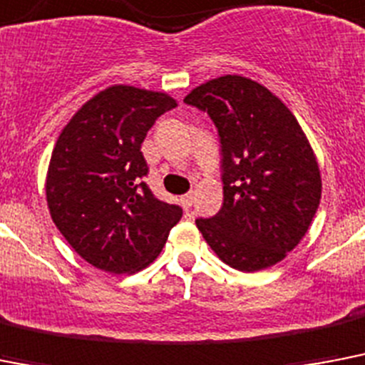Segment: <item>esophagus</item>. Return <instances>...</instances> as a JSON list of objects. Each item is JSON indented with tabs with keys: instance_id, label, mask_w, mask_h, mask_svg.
Returning a JSON list of instances; mask_svg holds the SVG:
<instances>
[{
	"instance_id": "esophagus-1",
	"label": "esophagus",
	"mask_w": 365,
	"mask_h": 365,
	"mask_svg": "<svg viewBox=\"0 0 365 365\" xmlns=\"http://www.w3.org/2000/svg\"><path fill=\"white\" fill-rule=\"evenodd\" d=\"M192 198H195V192H187V195H183V197H182V206H183V208H185V210L191 208Z\"/></svg>"
}]
</instances>
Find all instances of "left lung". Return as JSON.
Returning <instances> with one entry per match:
<instances>
[{
	"instance_id": "left-lung-1",
	"label": "left lung",
	"mask_w": 365,
	"mask_h": 365,
	"mask_svg": "<svg viewBox=\"0 0 365 365\" xmlns=\"http://www.w3.org/2000/svg\"><path fill=\"white\" fill-rule=\"evenodd\" d=\"M183 101L208 112L223 153V206L197 219L202 238L240 272L277 264L306 236L321 202L306 133L279 97L245 76L212 78Z\"/></svg>"
}]
</instances>
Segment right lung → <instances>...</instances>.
Instances as JSON below:
<instances>
[{
  "instance_id": "1",
  "label": "right lung",
  "mask_w": 365,
  "mask_h": 365,
  "mask_svg": "<svg viewBox=\"0 0 365 365\" xmlns=\"http://www.w3.org/2000/svg\"><path fill=\"white\" fill-rule=\"evenodd\" d=\"M178 106L165 91L114 84L61 129L46 173L50 217L91 266L135 274L159 257L182 208L155 198L140 148L155 120Z\"/></svg>"
}]
</instances>
